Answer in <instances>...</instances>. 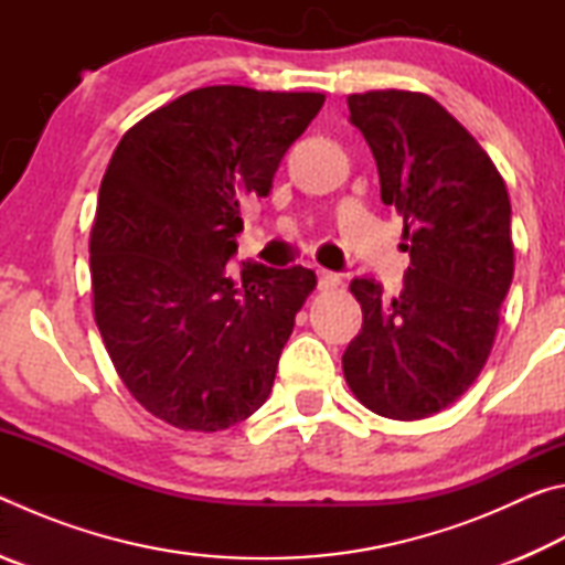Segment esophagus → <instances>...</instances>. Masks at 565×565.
<instances>
[{
  "label": "esophagus",
  "instance_id": "obj_1",
  "mask_svg": "<svg viewBox=\"0 0 565 565\" xmlns=\"http://www.w3.org/2000/svg\"><path fill=\"white\" fill-rule=\"evenodd\" d=\"M319 289H337V286L341 284V276L333 274V271H327V269H319Z\"/></svg>",
  "mask_w": 565,
  "mask_h": 565
}]
</instances>
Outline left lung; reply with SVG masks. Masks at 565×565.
I'll return each instance as SVG.
<instances>
[{"mask_svg": "<svg viewBox=\"0 0 565 565\" xmlns=\"http://www.w3.org/2000/svg\"><path fill=\"white\" fill-rule=\"evenodd\" d=\"M376 159L381 202L404 216L411 266L394 299L353 279L363 327L343 351V376L363 406L426 418L481 374L513 279L511 202L499 169L441 104L418 92L347 99Z\"/></svg>", "mask_w": 565, "mask_h": 565, "instance_id": "left-lung-1", "label": "left lung"}]
</instances>
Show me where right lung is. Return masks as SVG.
<instances>
[{"label": "right lung", "instance_id": "obj_1", "mask_svg": "<svg viewBox=\"0 0 565 565\" xmlns=\"http://www.w3.org/2000/svg\"><path fill=\"white\" fill-rule=\"evenodd\" d=\"M317 92L204 87L124 134L89 238L94 321L129 394L181 431H222L271 394L317 274L244 262L238 202L269 196Z\"/></svg>", "mask_w": 565, "mask_h": 565}]
</instances>
